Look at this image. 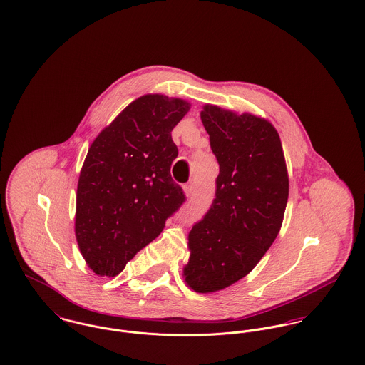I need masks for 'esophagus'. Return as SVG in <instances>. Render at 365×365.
Listing matches in <instances>:
<instances>
[{"label":"esophagus","mask_w":365,"mask_h":365,"mask_svg":"<svg viewBox=\"0 0 365 365\" xmlns=\"http://www.w3.org/2000/svg\"><path fill=\"white\" fill-rule=\"evenodd\" d=\"M183 192L186 196H192L195 193V185L193 183H187L183 186Z\"/></svg>","instance_id":"34e87169"}]
</instances>
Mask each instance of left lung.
<instances>
[{
    "instance_id": "left-lung-1",
    "label": "left lung",
    "mask_w": 365,
    "mask_h": 365,
    "mask_svg": "<svg viewBox=\"0 0 365 365\" xmlns=\"http://www.w3.org/2000/svg\"><path fill=\"white\" fill-rule=\"evenodd\" d=\"M220 164L215 198L189 233L186 284L214 293L240 281L281 230L289 175L274 125L252 113L205 104L200 113Z\"/></svg>"
}]
</instances>
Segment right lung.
Listing matches in <instances>:
<instances>
[{"mask_svg":"<svg viewBox=\"0 0 365 365\" xmlns=\"http://www.w3.org/2000/svg\"><path fill=\"white\" fill-rule=\"evenodd\" d=\"M192 104L164 94L132 101L91 143L81 169L75 235L88 268L115 277L183 204L170 132Z\"/></svg>","mask_w":365,"mask_h":365,"instance_id":"obj_1","label":"right lung"}]
</instances>
